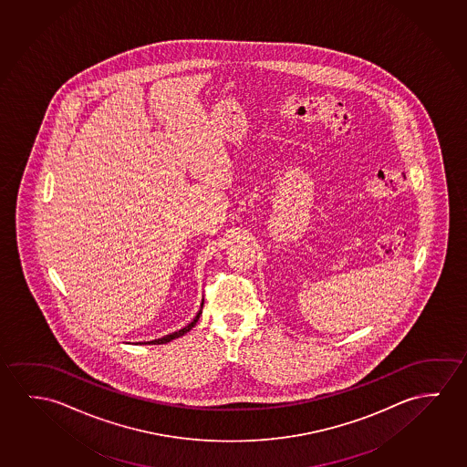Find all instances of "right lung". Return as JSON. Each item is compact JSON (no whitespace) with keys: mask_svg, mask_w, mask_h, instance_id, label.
Masks as SVG:
<instances>
[{"mask_svg":"<svg viewBox=\"0 0 467 467\" xmlns=\"http://www.w3.org/2000/svg\"><path fill=\"white\" fill-rule=\"evenodd\" d=\"M202 307H203V302H202ZM202 307L201 310L197 312V316H195L194 320L189 323L187 327H184V328H181L180 331H174V333H171V335H166V337H158V339H153V341H150L151 345H165V343H170L171 339H176V337H182V335H186L187 331L192 330V327H195V323H197V320H199V317H201ZM150 343H149V345H150Z\"/></svg>","mask_w":467,"mask_h":467,"instance_id":"add662e5","label":"right lung"}]
</instances>
